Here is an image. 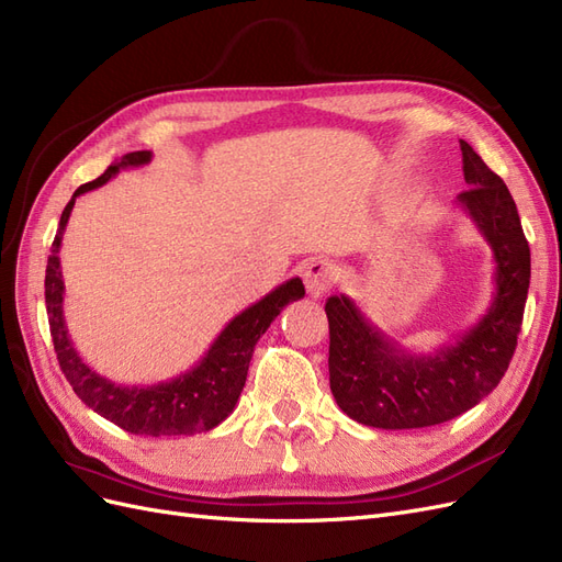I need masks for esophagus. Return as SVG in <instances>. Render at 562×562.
Segmentation results:
<instances>
[{"label": "esophagus", "mask_w": 562, "mask_h": 562, "mask_svg": "<svg viewBox=\"0 0 562 562\" xmlns=\"http://www.w3.org/2000/svg\"><path fill=\"white\" fill-rule=\"evenodd\" d=\"M302 277H304V285H307V291L314 297H318L326 291H330V288L335 285L337 267L328 260H312V262L304 265Z\"/></svg>", "instance_id": "34e87169"}]
</instances>
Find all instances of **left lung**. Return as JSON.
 <instances>
[{"mask_svg": "<svg viewBox=\"0 0 562 562\" xmlns=\"http://www.w3.org/2000/svg\"><path fill=\"white\" fill-rule=\"evenodd\" d=\"M462 147L469 190L457 196L495 258V295L483 318L434 353H411L347 295L326 302L330 391L351 419L375 429H422L454 419L499 384L514 359L530 288V246L516 201L473 147Z\"/></svg>", "mask_w": 562, "mask_h": 562, "instance_id": "left-lung-1", "label": "left lung"}]
</instances>
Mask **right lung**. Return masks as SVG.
Listing matches in <instances>:
<instances>
[{"label":"right lung","mask_w":562,"mask_h":562,"mask_svg":"<svg viewBox=\"0 0 562 562\" xmlns=\"http://www.w3.org/2000/svg\"><path fill=\"white\" fill-rule=\"evenodd\" d=\"M149 161L151 151H131V155L114 161L103 176L81 184L72 194L70 203H67L60 215L56 239L54 246H50L46 265V314L60 370L75 389V394L93 413L103 415L105 419L114 422L116 427L135 436H192L211 431L220 422L229 417L244 391L255 345H258L269 323L281 314L288 302L304 297V285L300 279L285 281L260 302L236 314L223 328V333L215 337L206 356L194 368L180 372L173 380L147 386H126L98 375L91 366L81 361L65 326V283L58 258L63 232L79 194L98 190V187H103L124 168H138Z\"/></svg>","instance_id":"1"}]
</instances>
